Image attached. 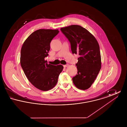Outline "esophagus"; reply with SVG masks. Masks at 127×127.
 Segmentation results:
<instances>
[{"label": "esophagus", "mask_w": 127, "mask_h": 127, "mask_svg": "<svg viewBox=\"0 0 127 127\" xmlns=\"http://www.w3.org/2000/svg\"><path fill=\"white\" fill-rule=\"evenodd\" d=\"M69 66V65H68V64H66V65H65L63 66L64 67H67V66Z\"/></svg>", "instance_id": "obj_1"}]
</instances>
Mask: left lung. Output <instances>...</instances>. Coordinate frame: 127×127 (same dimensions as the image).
<instances>
[{"instance_id": "obj_1", "label": "left lung", "mask_w": 127, "mask_h": 127, "mask_svg": "<svg viewBox=\"0 0 127 127\" xmlns=\"http://www.w3.org/2000/svg\"><path fill=\"white\" fill-rule=\"evenodd\" d=\"M71 45L72 54H78L76 64L78 72L72 78L80 90L90 88L96 79L101 66L99 46L94 36L86 29L77 25L61 28Z\"/></svg>"}]
</instances>
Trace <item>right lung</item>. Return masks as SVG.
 <instances>
[{"label": "right lung", "mask_w": 127, "mask_h": 127, "mask_svg": "<svg viewBox=\"0 0 127 127\" xmlns=\"http://www.w3.org/2000/svg\"><path fill=\"white\" fill-rule=\"evenodd\" d=\"M59 32L58 30L40 29L31 34L23 44L20 53V64L25 75L35 87L48 91L58 82L63 69L61 65L48 64L50 43Z\"/></svg>", "instance_id": "1"}]
</instances>
